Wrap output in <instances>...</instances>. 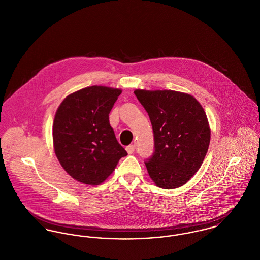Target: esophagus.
I'll return each mask as SVG.
<instances>
[{"label":"esophagus","instance_id":"esophagus-1","mask_svg":"<svg viewBox=\"0 0 260 260\" xmlns=\"http://www.w3.org/2000/svg\"><path fill=\"white\" fill-rule=\"evenodd\" d=\"M126 151H127V153H128L129 155L133 154L134 151H135V146H134V145H130V146L126 147Z\"/></svg>","mask_w":260,"mask_h":260}]
</instances>
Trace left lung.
I'll list each match as a JSON object with an SVG mask.
<instances>
[{"instance_id": "8db88e82", "label": "left lung", "mask_w": 260, "mask_h": 260, "mask_svg": "<svg viewBox=\"0 0 260 260\" xmlns=\"http://www.w3.org/2000/svg\"><path fill=\"white\" fill-rule=\"evenodd\" d=\"M134 93L154 131L155 152L145 161L151 179L164 189L182 186L200 169L210 144L202 105L190 94L171 89H135Z\"/></svg>"}]
</instances>
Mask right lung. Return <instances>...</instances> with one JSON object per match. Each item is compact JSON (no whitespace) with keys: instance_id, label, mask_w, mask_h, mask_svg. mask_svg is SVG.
<instances>
[{"instance_id":"add662e5","label":"right lung","mask_w":260,"mask_h":260,"mask_svg":"<svg viewBox=\"0 0 260 260\" xmlns=\"http://www.w3.org/2000/svg\"><path fill=\"white\" fill-rule=\"evenodd\" d=\"M121 89L91 86L59 105L53 122V146L62 168L74 179L98 185L113 173L127 152L117 142L109 112Z\"/></svg>"}]
</instances>
